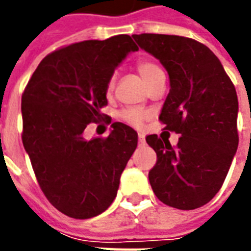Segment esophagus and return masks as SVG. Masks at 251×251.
<instances>
[{
	"instance_id": "34e87169",
	"label": "esophagus",
	"mask_w": 251,
	"mask_h": 251,
	"mask_svg": "<svg viewBox=\"0 0 251 251\" xmlns=\"http://www.w3.org/2000/svg\"><path fill=\"white\" fill-rule=\"evenodd\" d=\"M138 142H140L141 145H144V144H145V134H141V133L138 134Z\"/></svg>"
}]
</instances>
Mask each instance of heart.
Wrapping results in <instances>:
<instances>
[{
    "mask_svg": "<svg viewBox=\"0 0 251 251\" xmlns=\"http://www.w3.org/2000/svg\"><path fill=\"white\" fill-rule=\"evenodd\" d=\"M137 68H138L140 75H141L142 79L145 80L147 84L152 82L158 74L163 72V70L156 63L152 62V60H141V62L137 64ZM113 86H114V77H110L109 84H107V90L110 91L113 88ZM121 118L125 121L126 124H129V125L140 127L148 118V114L145 111H142V110L129 107V109H125L121 111Z\"/></svg>",
    "mask_w": 251,
    "mask_h": 251,
    "instance_id": "1",
    "label": "heart"
}]
</instances>
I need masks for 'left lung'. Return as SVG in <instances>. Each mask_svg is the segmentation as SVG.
I'll list each match as a JSON object with an SVG mask.
<instances>
[{
	"instance_id": "left-lung-1",
	"label": "left lung",
	"mask_w": 251,
	"mask_h": 251,
	"mask_svg": "<svg viewBox=\"0 0 251 251\" xmlns=\"http://www.w3.org/2000/svg\"><path fill=\"white\" fill-rule=\"evenodd\" d=\"M133 39L160 60L171 90L160 121L180 134L172 147L157 134L147 137L157 163L149 183L164 204L195 210L221 189L238 149L237 91L208 47L188 37L142 33Z\"/></svg>"
}]
</instances>
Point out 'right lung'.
<instances>
[{"mask_svg": "<svg viewBox=\"0 0 251 251\" xmlns=\"http://www.w3.org/2000/svg\"><path fill=\"white\" fill-rule=\"evenodd\" d=\"M134 51L129 35L75 43L47 55L25 87L23 144L41 191L64 215L93 218L117 196L137 131L122 122L106 138L86 140L83 131L100 118L110 77Z\"/></svg>", "mask_w": 251, "mask_h": 251, "instance_id": "add662e5", "label": "right lung"}]
</instances>
